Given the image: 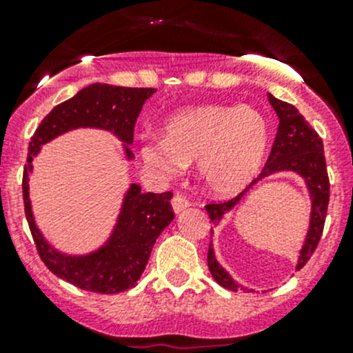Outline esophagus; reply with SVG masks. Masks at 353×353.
<instances>
[{
  "label": "esophagus",
  "mask_w": 353,
  "mask_h": 353,
  "mask_svg": "<svg viewBox=\"0 0 353 353\" xmlns=\"http://www.w3.org/2000/svg\"><path fill=\"white\" fill-rule=\"evenodd\" d=\"M190 205H191V203L188 201V199L184 198L183 194H179V193L174 194V198H172V208H174V212H176V213L184 212V210H186V208H190Z\"/></svg>",
  "instance_id": "34e87169"
}]
</instances>
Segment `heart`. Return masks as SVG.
Returning <instances> with one entry per match:
<instances>
[{"mask_svg":"<svg viewBox=\"0 0 353 353\" xmlns=\"http://www.w3.org/2000/svg\"><path fill=\"white\" fill-rule=\"evenodd\" d=\"M270 126L249 105L203 104L177 110L163 124V138L145 137L140 155L163 176H177L196 162L201 186L216 198L243 191L261 169Z\"/></svg>","mask_w":353,"mask_h":353,"instance_id":"heart-1","label":"heart"}]
</instances>
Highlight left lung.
<instances>
[{
  "mask_svg": "<svg viewBox=\"0 0 353 353\" xmlns=\"http://www.w3.org/2000/svg\"><path fill=\"white\" fill-rule=\"evenodd\" d=\"M268 101L272 108L275 109L280 123L272 152H270V157L266 160L265 167H263L261 174L258 176V179L252 181L236 198L223 203H210L205 208L208 212L210 220L213 223H219L222 216L243 199L248 190H251V186H254L263 177L272 176L275 172H282V170L297 172L305 181V186H307L312 201L311 223H309L307 236H305L304 245H302L301 256H299L297 261V270H301L318 248L323 229H325L326 212H328L330 179L328 170H326L325 152H323V140L294 105L279 101L272 94H268ZM208 270L219 285L234 292L245 290L239 283L234 282L229 273L219 265L215 254H213L212 244L208 248Z\"/></svg>",
  "mask_w": 353,
  "mask_h": 353,
  "instance_id": "left-lung-1",
  "label": "left lung"
}]
</instances>
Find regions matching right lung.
Masks as SVG:
<instances>
[{
	"instance_id": "1",
	"label": "right lung",
	"mask_w": 353,
	"mask_h": 353,
	"mask_svg": "<svg viewBox=\"0 0 353 353\" xmlns=\"http://www.w3.org/2000/svg\"><path fill=\"white\" fill-rule=\"evenodd\" d=\"M154 92H157L155 88L114 87L108 83L88 85L74 97L56 105L42 119L28 143L22 190L25 216L35 248L49 272L81 290L117 294L137 285L150 258L157 237L174 220V210L170 205L172 193H141L138 184H131L108 243L90 254L68 256L56 251L35 225L28 198L32 162L42 145L77 128L112 131L124 143V152L131 160L133 154L128 145L133 143L134 123L145 101Z\"/></svg>"
}]
</instances>
